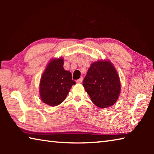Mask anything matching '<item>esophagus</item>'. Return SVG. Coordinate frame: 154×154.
<instances>
[{
  "label": "esophagus",
  "mask_w": 154,
  "mask_h": 154,
  "mask_svg": "<svg viewBox=\"0 0 154 154\" xmlns=\"http://www.w3.org/2000/svg\"><path fill=\"white\" fill-rule=\"evenodd\" d=\"M82 82H83V77H81L80 79H77V80L76 81V82H77V83H82Z\"/></svg>",
  "instance_id": "esophagus-1"
}]
</instances>
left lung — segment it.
Returning a JSON list of instances; mask_svg holds the SVG:
<instances>
[{"mask_svg": "<svg viewBox=\"0 0 154 154\" xmlns=\"http://www.w3.org/2000/svg\"><path fill=\"white\" fill-rule=\"evenodd\" d=\"M83 85L92 103L103 109L114 105L121 90L118 72L111 62L106 60L91 64Z\"/></svg>", "mask_w": 154, "mask_h": 154, "instance_id": "8db88e82", "label": "left lung"}]
</instances>
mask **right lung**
<instances>
[{"instance_id": "right-lung-1", "label": "right lung", "mask_w": 154, "mask_h": 154, "mask_svg": "<svg viewBox=\"0 0 154 154\" xmlns=\"http://www.w3.org/2000/svg\"><path fill=\"white\" fill-rule=\"evenodd\" d=\"M62 58L52 59L49 62L40 81V96L44 103L55 106L65 100L72 85L71 72L65 71Z\"/></svg>"}]
</instances>
